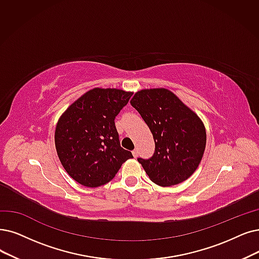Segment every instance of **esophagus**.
I'll use <instances>...</instances> for the list:
<instances>
[{
    "label": "esophagus",
    "mask_w": 259,
    "mask_h": 259,
    "mask_svg": "<svg viewBox=\"0 0 259 259\" xmlns=\"http://www.w3.org/2000/svg\"><path fill=\"white\" fill-rule=\"evenodd\" d=\"M133 155H134V157H138V154H139V152H138V150L136 149V150H134L133 152Z\"/></svg>",
    "instance_id": "34e87169"
}]
</instances>
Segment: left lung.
Here are the masks:
<instances>
[{"label":"left lung","instance_id":"obj_1","mask_svg":"<svg viewBox=\"0 0 259 259\" xmlns=\"http://www.w3.org/2000/svg\"><path fill=\"white\" fill-rule=\"evenodd\" d=\"M131 104L148 124L155 141L153 156L138 158L150 180L167 187L190 178L206 147L205 126L198 115L164 88L140 90Z\"/></svg>","mask_w":259,"mask_h":259}]
</instances>
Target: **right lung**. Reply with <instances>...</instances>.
<instances>
[{
    "label": "right lung",
    "instance_id": "1",
    "mask_svg": "<svg viewBox=\"0 0 259 259\" xmlns=\"http://www.w3.org/2000/svg\"><path fill=\"white\" fill-rule=\"evenodd\" d=\"M133 92L91 89L71 104L59 118L55 147L70 177L86 187L110 182L123 162L133 158L120 146L115 119Z\"/></svg>",
    "mask_w": 259,
    "mask_h": 259
}]
</instances>
